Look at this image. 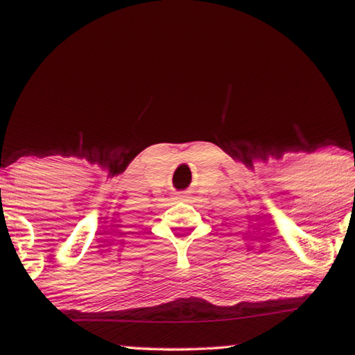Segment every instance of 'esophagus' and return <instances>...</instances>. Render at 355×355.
<instances>
[{"label": "esophagus", "instance_id": "obj_1", "mask_svg": "<svg viewBox=\"0 0 355 355\" xmlns=\"http://www.w3.org/2000/svg\"><path fill=\"white\" fill-rule=\"evenodd\" d=\"M178 200H186V196H184V193H178Z\"/></svg>", "mask_w": 355, "mask_h": 355}]
</instances>
